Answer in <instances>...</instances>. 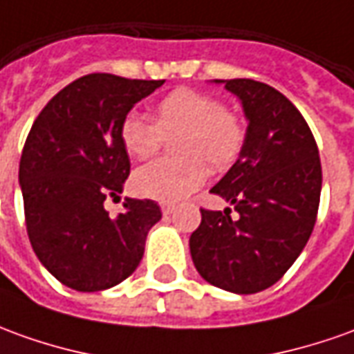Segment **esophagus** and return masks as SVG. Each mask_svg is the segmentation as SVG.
I'll list each match as a JSON object with an SVG mask.
<instances>
[{"label":"esophagus","instance_id":"1","mask_svg":"<svg viewBox=\"0 0 354 354\" xmlns=\"http://www.w3.org/2000/svg\"><path fill=\"white\" fill-rule=\"evenodd\" d=\"M160 211H162V214H172V211H174V203L162 201L160 203Z\"/></svg>","mask_w":354,"mask_h":354}]
</instances>
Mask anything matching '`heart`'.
Instances as JSON below:
<instances>
[{"mask_svg":"<svg viewBox=\"0 0 354 354\" xmlns=\"http://www.w3.org/2000/svg\"><path fill=\"white\" fill-rule=\"evenodd\" d=\"M153 117L155 122L130 113L118 128L124 151L136 160L155 157L165 140L180 132L174 142L180 157L155 160L136 170V192L145 197L182 199L205 182L209 169L216 174L228 172L245 151V120L205 91H170L153 105Z\"/></svg>","mask_w":354,"mask_h":354,"instance_id":"obj_1","label":"heart"}]
</instances>
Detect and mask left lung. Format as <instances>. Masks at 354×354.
Wrapping results in <instances>:
<instances>
[{
  "instance_id": "1",
  "label": "left lung",
  "mask_w": 354,
  "mask_h": 354,
  "mask_svg": "<svg viewBox=\"0 0 354 354\" xmlns=\"http://www.w3.org/2000/svg\"><path fill=\"white\" fill-rule=\"evenodd\" d=\"M226 90L243 103L247 145L211 192L239 216L201 209L189 249L209 283L249 295L274 286L306 245L318 216L322 165L315 136L283 93L249 78L226 80Z\"/></svg>"
}]
</instances>
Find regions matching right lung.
<instances>
[{"instance_id": "1", "label": "right lung", "mask_w": 354, "mask_h": 354, "mask_svg": "<svg viewBox=\"0 0 354 354\" xmlns=\"http://www.w3.org/2000/svg\"><path fill=\"white\" fill-rule=\"evenodd\" d=\"M162 84L86 74L53 95L32 124L19 165L24 222L39 263L66 288H113L142 261L160 207L126 199L124 212L111 218L103 201L120 194L130 174L122 118Z\"/></svg>"}]
</instances>
